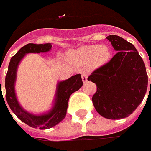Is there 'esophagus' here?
I'll use <instances>...</instances> for the list:
<instances>
[{"label": "esophagus", "mask_w": 151, "mask_h": 151, "mask_svg": "<svg viewBox=\"0 0 151 151\" xmlns=\"http://www.w3.org/2000/svg\"><path fill=\"white\" fill-rule=\"evenodd\" d=\"M81 78H82L83 82H86V81H87V72L83 71L82 74H81Z\"/></svg>", "instance_id": "1"}]
</instances>
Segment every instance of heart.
I'll return each mask as SVG.
<instances>
[{
	"mask_svg": "<svg viewBox=\"0 0 151 151\" xmlns=\"http://www.w3.org/2000/svg\"><path fill=\"white\" fill-rule=\"evenodd\" d=\"M111 56L110 49L106 45L83 46L71 53L74 60L81 64L91 63L93 66H101L107 63Z\"/></svg>",
	"mask_w": 151,
	"mask_h": 151,
	"instance_id": "heart-1",
	"label": "heart"
}]
</instances>
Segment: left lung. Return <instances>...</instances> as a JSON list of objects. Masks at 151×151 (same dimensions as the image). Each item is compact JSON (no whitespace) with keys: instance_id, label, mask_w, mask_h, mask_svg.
I'll use <instances>...</instances> for the list:
<instances>
[{"instance_id":"1","label":"left lung","mask_w":151,"mask_h":151,"mask_svg":"<svg viewBox=\"0 0 151 151\" xmlns=\"http://www.w3.org/2000/svg\"><path fill=\"white\" fill-rule=\"evenodd\" d=\"M107 38L118 52L88 76L87 80L96 85L91 100L102 117L124 119L143 101L148 76L142 58L133 44L117 35H109Z\"/></svg>"}]
</instances>
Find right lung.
<instances>
[{
	"instance_id": "right-lung-1",
	"label": "right lung",
	"mask_w": 151,
	"mask_h": 151,
	"mask_svg": "<svg viewBox=\"0 0 151 151\" xmlns=\"http://www.w3.org/2000/svg\"><path fill=\"white\" fill-rule=\"evenodd\" d=\"M51 47L52 45L50 44H28L23 46L13 57H12L11 61L9 63L8 70L6 73V81H5L6 99L11 110L15 113V115L20 119L21 121H22L26 124L29 125L30 127L38 128L39 129H47L52 128L57 124H59L61 120L65 119L66 115L68 101H69L70 96L73 92L78 91L83 85L81 74L75 75L66 81L60 82L58 85L54 108L51 110L50 113L47 114L41 115V116L32 115L26 111H24L20 107L18 101L16 98L14 91L16 72H17V68L18 65V63L20 62L22 58L27 53H44V52L50 51Z\"/></svg>"
}]
</instances>
